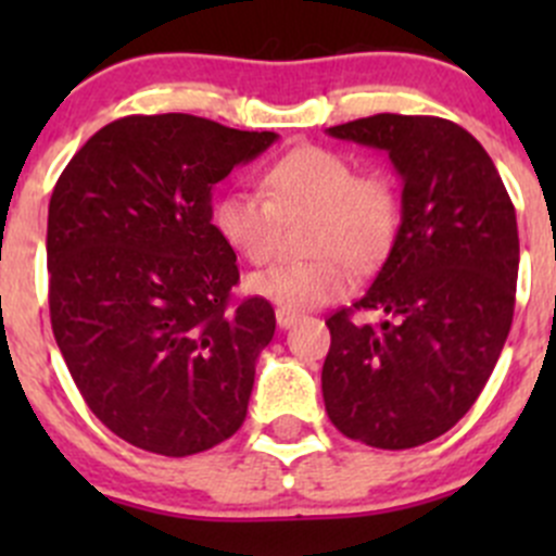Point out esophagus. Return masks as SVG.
I'll use <instances>...</instances> for the list:
<instances>
[{
    "label": "esophagus",
    "instance_id": "esophagus-1",
    "mask_svg": "<svg viewBox=\"0 0 556 556\" xmlns=\"http://www.w3.org/2000/svg\"><path fill=\"white\" fill-rule=\"evenodd\" d=\"M301 319L299 312H290V309H277V325L279 328H293L295 323Z\"/></svg>",
    "mask_w": 556,
    "mask_h": 556
}]
</instances>
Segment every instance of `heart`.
<instances>
[{
  "label": "heart",
  "mask_w": 556,
  "mask_h": 556,
  "mask_svg": "<svg viewBox=\"0 0 556 556\" xmlns=\"http://www.w3.org/2000/svg\"><path fill=\"white\" fill-rule=\"evenodd\" d=\"M263 190H228L215 204V226L250 263L277 255L285 220L314 212L309 247L317 257L282 261L247 279L250 293L282 306L312 309L350 293L357 268L384 257L401 223L397 188L382 172H357L336 150L295 148L263 174Z\"/></svg>",
  "instance_id": "heart-1"
}]
</instances>
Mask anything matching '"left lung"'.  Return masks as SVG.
Returning <instances> with one entry per match:
<instances>
[{
  "label": "left lung",
  "mask_w": 556,
  "mask_h": 556,
  "mask_svg": "<svg viewBox=\"0 0 556 556\" xmlns=\"http://www.w3.org/2000/svg\"><path fill=\"white\" fill-rule=\"evenodd\" d=\"M328 134L384 150L403 193L382 271L325 319V412L346 439L412 450L468 414L501 357L517 299V212L486 150L444 117L382 112ZM357 311L388 317L363 326Z\"/></svg>",
  "instance_id": "left-lung-1"
}]
</instances>
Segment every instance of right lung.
<instances>
[{"label": "right lung", "mask_w": 556, "mask_h": 556, "mask_svg": "<svg viewBox=\"0 0 556 556\" xmlns=\"http://www.w3.org/2000/svg\"><path fill=\"white\" fill-rule=\"evenodd\" d=\"M274 142L185 112L128 115L55 182V344L88 408L139 450L188 457L242 428L277 319L257 295L231 306L237 252L212 226V188Z\"/></svg>", "instance_id": "obj_1"}]
</instances>
